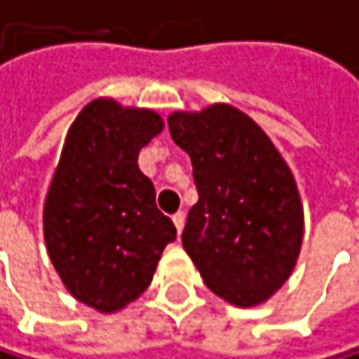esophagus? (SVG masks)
<instances>
[{"label":"esophagus","instance_id":"esophagus-1","mask_svg":"<svg viewBox=\"0 0 359 359\" xmlns=\"http://www.w3.org/2000/svg\"><path fill=\"white\" fill-rule=\"evenodd\" d=\"M172 222H174V226H176L178 234H181V230H183V226H185V213H183V211L174 213V215H172Z\"/></svg>","mask_w":359,"mask_h":359}]
</instances>
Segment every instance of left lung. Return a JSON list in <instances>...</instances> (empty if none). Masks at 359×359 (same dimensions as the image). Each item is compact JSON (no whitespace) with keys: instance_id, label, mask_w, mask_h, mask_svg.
Listing matches in <instances>:
<instances>
[{"instance_id":"left-lung-1","label":"left lung","mask_w":359,"mask_h":359,"mask_svg":"<svg viewBox=\"0 0 359 359\" xmlns=\"http://www.w3.org/2000/svg\"><path fill=\"white\" fill-rule=\"evenodd\" d=\"M191 159L198 202L183 248L206 286L234 306H256L291 276L304 237L295 178L271 140L230 105L168 118Z\"/></svg>"}]
</instances>
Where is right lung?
Instances as JSON below:
<instances>
[{
    "mask_svg": "<svg viewBox=\"0 0 359 359\" xmlns=\"http://www.w3.org/2000/svg\"><path fill=\"white\" fill-rule=\"evenodd\" d=\"M161 129L155 111L105 99L92 101L68 129L45 202V241L64 286L99 312L137 299L176 239L137 165Z\"/></svg>",
    "mask_w": 359,
    "mask_h": 359,
    "instance_id": "obj_1",
    "label": "right lung"
}]
</instances>
